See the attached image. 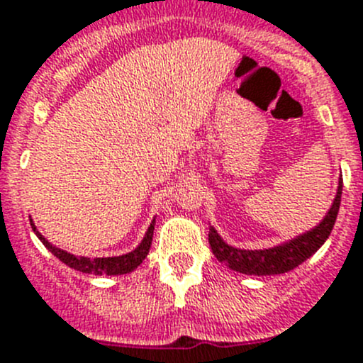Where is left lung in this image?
Masks as SVG:
<instances>
[{
  "label": "left lung",
  "mask_w": 363,
  "mask_h": 363,
  "mask_svg": "<svg viewBox=\"0 0 363 363\" xmlns=\"http://www.w3.org/2000/svg\"><path fill=\"white\" fill-rule=\"evenodd\" d=\"M340 198H342V178H339L337 194H335L333 203H331L330 210L323 217V220L312 230L299 233L298 237L278 244V246L265 247V250H240V247H233L224 242L216 228L210 226V247H212L217 260H220L226 267L233 269V271L242 272V274L271 276L289 272L301 265L305 260H308L326 242L331 230H333L335 220H337Z\"/></svg>",
  "instance_id": "left-lung-1"
}]
</instances>
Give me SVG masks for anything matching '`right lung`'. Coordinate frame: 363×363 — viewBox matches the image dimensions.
Listing matches in <instances>:
<instances>
[{"instance_id": "right-lung-1", "label": "right lung", "mask_w": 363, "mask_h": 363, "mask_svg": "<svg viewBox=\"0 0 363 363\" xmlns=\"http://www.w3.org/2000/svg\"><path fill=\"white\" fill-rule=\"evenodd\" d=\"M155 217L151 220V224L147 226L146 235L140 240L139 246L133 251L126 255H119V257H103V258H89V257H76V255L67 253L65 250H60V247L53 246L46 237L37 230L33 219H30V224H32V230L35 231V235L39 237L40 242L55 255L60 262H64L67 267L74 269V271L85 272V274H108V276H117V274H128V272L135 271L140 264H143L144 258L147 257L151 247V240H153V230H155Z\"/></svg>"}]
</instances>
